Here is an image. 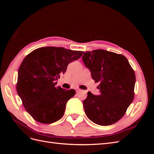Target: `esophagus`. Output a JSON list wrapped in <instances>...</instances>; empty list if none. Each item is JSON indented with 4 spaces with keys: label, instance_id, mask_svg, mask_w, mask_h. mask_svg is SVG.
Listing matches in <instances>:
<instances>
[{
    "label": "esophagus",
    "instance_id": "esophagus-1",
    "mask_svg": "<svg viewBox=\"0 0 154 154\" xmlns=\"http://www.w3.org/2000/svg\"><path fill=\"white\" fill-rule=\"evenodd\" d=\"M76 92H78L81 91V89H80V88H77V89L76 90Z\"/></svg>",
    "mask_w": 154,
    "mask_h": 154
}]
</instances>
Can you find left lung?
I'll list each match as a JSON object with an SVG mask.
<instances>
[{
  "mask_svg": "<svg viewBox=\"0 0 154 154\" xmlns=\"http://www.w3.org/2000/svg\"><path fill=\"white\" fill-rule=\"evenodd\" d=\"M82 60L96 83L100 95L88 92L83 101L87 118L101 126L113 125L125 115L134 97L136 75L125 57L103 49L84 52Z\"/></svg>",
  "mask_w": 154,
  "mask_h": 154,
  "instance_id": "8db88e82",
  "label": "left lung"
}]
</instances>
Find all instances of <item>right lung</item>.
<instances>
[{"label": "right lung", "instance_id": "1", "mask_svg": "<svg viewBox=\"0 0 154 154\" xmlns=\"http://www.w3.org/2000/svg\"><path fill=\"white\" fill-rule=\"evenodd\" d=\"M83 51L44 47L32 51L18 69L17 91L25 109L36 122L50 124L62 118L74 89L56 87L60 74Z\"/></svg>", "mask_w": 154, "mask_h": 154}]
</instances>
